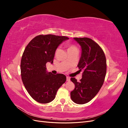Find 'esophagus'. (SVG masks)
<instances>
[{
	"instance_id": "esophagus-1",
	"label": "esophagus",
	"mask_w": 128,
	"mask_h": 128,
	"mask_svg": "<svg viewBox=\"0 0 128 128\" xmlns=\"http://www.w3.org/2000/svg\"><path fill=\"white\" fill-rule=\"evenodd\" d=\"M66 80L67 81V82H69V81L70 80V78L69 77H67V80Z\"/></svg>"
}]
</instances>
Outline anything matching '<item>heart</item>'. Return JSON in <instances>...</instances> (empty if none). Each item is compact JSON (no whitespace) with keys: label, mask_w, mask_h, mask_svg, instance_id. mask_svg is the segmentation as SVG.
Wrapping results in <instances>:
<instances>
[{"label":"heart","mask_w":128,"mask_h":128,"mask_svg":"<svg viewBox=\"0 0 128 128\" xmlns=\"http://www.w3.org/2000/svg\"><path fill=\"white\" fill-rule=\"evenodd\" d=\"M68 47V50H74V49H77L76 47L75 46L73 45H70V44H69L67 46Z\"/></svg>","instance_id":"obj_1"}]
</instances>
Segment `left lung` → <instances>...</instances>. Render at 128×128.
<instances>
[{
	"label": "left lung",
	"mask_w": 128,
	"mask_h": 128,
	"mask_svg": "<svg viewBox=\"0 0 128 128\" xmlns=\"http://www.w3.org/2000/svg\"><path fill=\"white\" fill-rule=\"evenodd\" d=\"M74 39L82 48L77 67L79 70H83V74L80 82L75 78H70L75 84L70 97L76 104H84L94 97L103 85L107 70L106 59L102 49L91 38L75 37Z\"/></svg>",
	"instance_id": "1"
}]
</instances>
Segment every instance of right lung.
<instances>
[{"instance_id":"add662e5","label":"right lung","mask_w":128,"mask_h":128,"mask_svg":"<svg viewBox=\"0 0 128 128\" xmlns=\"http://www.w3.org/2000/svg\"><path fill=\"white\" fill-rule=\"evenodd\" d=\"M66 36L40 34L27 45L21 61V75L25 88L36 102L47 104L54 99L58 89L66 80L62 74L53 75L46 71V64L53 63L57 48Z\"/></svg>"}]
</instances>
